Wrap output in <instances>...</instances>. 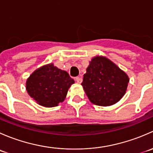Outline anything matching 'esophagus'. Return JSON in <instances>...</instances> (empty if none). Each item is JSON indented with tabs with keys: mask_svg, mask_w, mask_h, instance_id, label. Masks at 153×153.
I'll list each match as a JSON object with an SVG mask.
<instances>
[{
	"mask_svg": "<svg viewBox=\"0 0 153 153\" xmlns=\"http://www.w3.org/2000/svg\"><path fill=\"white\" fill-rule=\"evenodd\" d=\"M75 81H76L77 83H78V84H81V83L82 82V78H81V77H77V78H75Z\"/></svg>",
	"mask_w": 153,
	"mask_h": 153,
	"instance_id": "34e87169",
	"label": "esophagus"
}]
</instances>
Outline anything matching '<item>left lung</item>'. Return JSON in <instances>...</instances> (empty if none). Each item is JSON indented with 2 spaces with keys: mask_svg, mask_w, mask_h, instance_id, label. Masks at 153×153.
<instances>
[{
  "mask_svg": "<svg viewBox=\"0 0 153 153\" xmlns=\"http://www.w3.org/2000/svg\"><path fill=\"white\" fill-rule=\"evenodd\" d=\"M129 81L128 75L112 61L95 56L86 68L81 85L92 104L107 106L123 98Z\"/></svg>",
  "mask_w": 153,
  "mask_h": 153,
  "instance_id": "1",
  "label": "left lung"
}]
</instances>
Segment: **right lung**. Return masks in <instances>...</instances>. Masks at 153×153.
Here are the masks:
<instances>
[{"label": "right lung", "instance_id": "obj_1", "mask_svg": "<svg viewBox=\"0 0 153 153\" xmlns=\"http://www.w3.org/2000/svg\"><path fill=\"white\" fill-rule=\"evenodd\" d=\"M74 83L66 71L49 64L38 68L29 76L26 88L39 105L54 107L64 101L68 89Z\"/></svg>", "mask_w": 153, "mask_h": 153}]
</instances>
